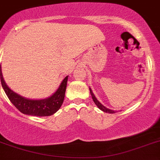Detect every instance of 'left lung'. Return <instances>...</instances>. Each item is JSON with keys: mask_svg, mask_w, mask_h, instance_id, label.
<instances>
[{"mask_svg": "<svg viewBox=\"0 0 160 160\" xmlns=\"http://www.w3.org/2000/svg\"><path fill=\"white\" fill-rule=\"evenodd\" d=\"M89 91H90V94H91V96H92V100H93V102L96 104V105H97V107H98L100 109V110L103 111V112H106V113H110V114H113V113H115V112H115V111L111 110V109H108V108H106V107H104V105H102V104H100V102L98 101V100H97V99L96 98L95 95H94V94H93V92H92V89H91L90 88H89Z\"/></svg>", "mask_w": 160, "mask_h": 160, "instance_id": "1", "label": "left lung"}]
</instances>
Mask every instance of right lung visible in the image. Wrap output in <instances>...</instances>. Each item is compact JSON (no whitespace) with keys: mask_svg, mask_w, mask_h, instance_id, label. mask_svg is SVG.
<instances>
[{"mask_svg":"<svg viewBox=\"0 0 160 160\" xmlns=\"http://www.w3.org/2000/svg\"><path fill=\"white\" fill-rule=\"evenodd\" d=\"M0 76L1 86L13 105L22 114L33 116H49L56 113L61 107L65 97L68 76H66L60 84L58 89L46 99L42 100H30L21 97L16 92H13L6 85L3 78L2 71L0 66Z\"/></svg>","mask_w":160,"mask_h":160,"instance_id":"obj_1","label":"right lung"}]
</instances>
